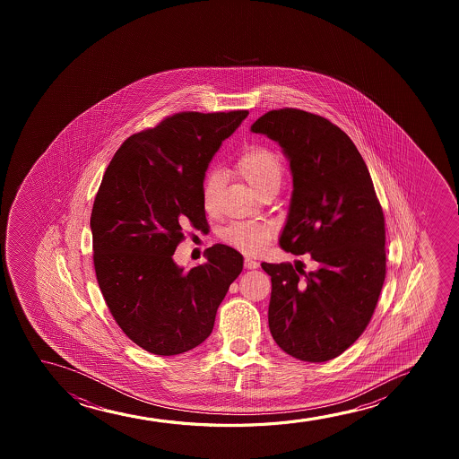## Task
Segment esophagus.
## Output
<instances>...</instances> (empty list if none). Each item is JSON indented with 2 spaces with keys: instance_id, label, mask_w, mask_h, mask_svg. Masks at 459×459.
I'll use <instances>...</instances> for the list:
<instances>
[{
  "instance_id": "obj_1",
  "label": "esophagus",
  "mask_w": 459,
  "mask_h": 459,
  "mask_svg": "<svg viewBox=\"0 0 459 459\" xmlns=\"http://www.w3.org/2000/svg\"><path fill=\"white\" fill-rule=\"evenodd\" d=\"M245 268L246 270H255V268H258V262H255V260H252V258L246 257Z\"/></svg>"
}]
</instances>
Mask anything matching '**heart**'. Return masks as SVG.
<instances>
[{"label":"heart","mask_w":459,"mask_h":459,"mask_svg":"<svg viewBox=\"0 0 459 459\" xmlns=\"http://www.w3.org/2000/svg\"><path fill=\"white\" fill-rule=\"evenodd\" d=\"M233 169L255 193L268 186H279L282 180V163L270 147L254 144L246 147L233 163ZM220 172H210L202 189V204L207 212L213 208L214 195L220 186ZM274 227L264 221H237L224 229L222 239L227 245L246 254H257L270 243Z\"/></svg>","instance_id":"b5f03b06"}]
</instances>
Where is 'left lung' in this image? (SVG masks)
<instances>
[{
  "instance_id": "obj_1",
  "label": "left lung",
  "mask_w": 459,
  "mask_h": 459,
  "mask_svg": "<svg viewBox=\"0 0 459 459\" xmlns=\"http://www.w3.org/2000/svg\"><path fill=\"white\" fill-rule=\"evenodd\" d=\"M289 158L293 193L279 245L308 252L316 268L262 264L271 276L268 325L283 351L326 362L370 323L385 279V229L364 158L333 122L295 108L274 109L251 126Z\"/></svg>"
}]
</instances>
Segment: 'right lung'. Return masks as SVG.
<instances>
[{"mask_svg":"<svg viewBox=\"0 0 459 459\" xmlns=\"http://www.w3.org/2000/svg\"><path fill=\"white\" fill-rule=\"evenodd\" d=\"M247 111L178 113L132 134L111 163L91 214L94 266L108 308L145 351L176 356L212 333L243 255L207 249L189 271L174 262L183 227L207 230L202 189L208 164Z\"/></svg>","mask_w":459,"mask_h":459,"instance_id":"1","label":"right lung"}]
</instances>
